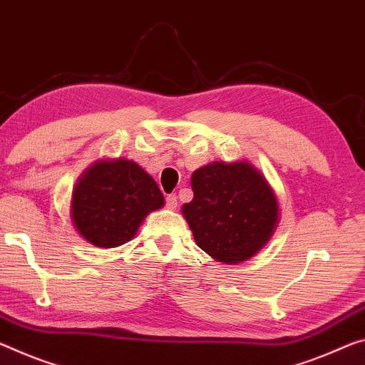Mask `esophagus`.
Listing matches in <instances>:
<instances>
[{"label": "esophagus", "mask_w": 365, "mask_h": 365, "mask_svg": "<svg viewBox=\"0 0 365 365\" xmlns=\"http://www.w3.org/2000/svg\"><path fill=\"white\" fill-rule=\"evenodd\" d=\"M177 205H178V200H177L175 195L167 196V198H165V206L169 207V210H175Z\"/></svg>", "instance_id": "obj_1"}]
</instances>
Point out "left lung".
Wrapping results in <instances>:
<instances>
[{"mask_svg":"<svg viewBox=\"0 0 365 365\" xmlns=\"http://www.w3.org/2000/svg\"><path fill=\"white\" fill-rule=\"evenodd\" d=\"M193 200L182 206L196 245L234 264L258 253L279 221L277 198L250 162H212L192 175Z\"/></svg>","mask_w":365,"mask_h":365,"instance_id":"1","label":"left lung"}]
</instances>
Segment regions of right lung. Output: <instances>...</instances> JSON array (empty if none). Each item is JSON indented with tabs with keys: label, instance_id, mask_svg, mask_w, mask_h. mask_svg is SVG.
I'll list each match as a JSON object with an SVG mask.
<instances>
[{
	"label": "right lung",
	"instance_id": "obj_1",
	"mask_svg": "<svg viewBox=\"0 0 365 365\" xmlns=\"http://www.w3.org/2000/svg\"><path fill=\"white\" fill-rule=\"evenodd\" d=\"M164 206L154 178L136 162L97 160L79 177L71 198V219L89 244L113 248L131 240L143 219Z\"/></svg>",
	"mask_w": 365,
	"mask_h": 365
}]
</instances>
